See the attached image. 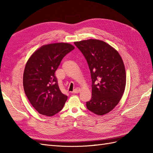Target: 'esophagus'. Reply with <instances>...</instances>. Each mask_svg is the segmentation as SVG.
<instances>
[{
  "instance_id": "esophagus-1",
  "label": "esophagus",
  "mask_w": 153,
  "mask_h": 153,
  "mask_svg": "<svg viewBox=\"0 0 153 153\" xmlns=\"http://www.w3.org/2000/svg\"><path fill=\"white\" fill-rule=\"evenodd\" d=\"M80 92V88H76L75 89H74L73 93V94H76V93H78V92Z\"/></svg>"
}]
</instances>
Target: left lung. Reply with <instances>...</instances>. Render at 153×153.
Listing matches in <instances>:
<instances>
[{"label": "left lung", "instance_id": "obj_1", "mask_svg": "<svg viewBox=\"0 0 153 153\" xmlns=\"http://www.w3.org/2000/svg\"><path fill=\"white\" fill-rule=\"evenodd\" d=\"M84 55L92 79V98L87 109L103 115L112 111L121 100L126 87V75L117 51L103 41L90 39L74 42Z\"/></svg>", "mask_w": 153, "mask_h": 153}]
</instances>
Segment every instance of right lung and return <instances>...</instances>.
<instances>
[{
  "label": "right lung",
  "mask_w": 153,
  "mask_h": 153,
  "mask_svg": "<svg viewBox=\"0 0 153 153\" xmlns=\"http://www.w3.org/2000/svg\"><path fill=\"white\" fill-rule=\"evenodd\" d=\"M74 48L67 43L45 45L27 61L23 76L24 89L30 104L40 114L53 116L65 104L68 96L60 90L55 72L63 57Z\"/></svg>",
  "instance_id": "obj_1"
}]
</instances>
